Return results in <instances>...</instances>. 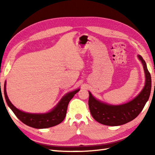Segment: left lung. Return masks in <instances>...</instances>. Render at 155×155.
Masks as SVG:
<instances>
[{
  "mask_svg": "<svg viewBox=\"0 0 155 155\" xmlns=\"http://www.w3.org/2000/svg\"><path fill=\"white\" fill-rule=\"evenodd\" d=\"M137 57L143 65L146 81L142 90L132 101L119 105H113L96 99L89 91V108L94 119L98 122L111 127L122 125L132 121L142 111L150 97L152 81L145 61L140 54Z\"/></svg>",
  "mask_w": 155,
  "mask_h": 155,
  "instance_id": "obj_1",
  "label": "left lung"
}]
</instances>
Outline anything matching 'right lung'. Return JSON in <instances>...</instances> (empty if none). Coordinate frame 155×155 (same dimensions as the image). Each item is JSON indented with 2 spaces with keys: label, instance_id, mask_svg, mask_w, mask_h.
I'll list each match as a JSON object with an SVG mask.
<instances>
[{
  "label": "right lung",
  "instance_id": "1",
  "mask_svg": "<svg viewBox=\"0 0 155 155\" xmlns=\"http://www.w3.org/2000/svg\"><path fill=\"white\" fill-rule=\"evenodd\" d=\"M80 89L70 91L62 97L57 105L49 112L44 114H31L21 111L17 109L11 102L7 96L6 91V81L4 85L5 98L7 105L9 106L16 117L21 122H22L28 127L35 128H46L56 126L61 123L64 120L66 115L68 105L74 96Z\"/></svg>",
  "mask_w": 155,
  "mask_h": 155
}]
</instances>
